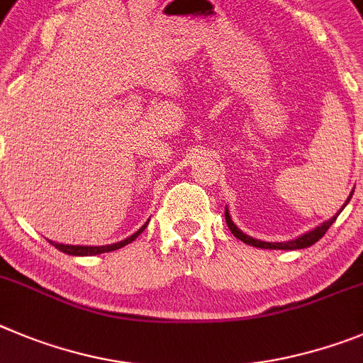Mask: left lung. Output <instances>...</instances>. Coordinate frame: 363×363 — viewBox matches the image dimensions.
Segmentation results:
<instances>
[{
    "label": "left lung",
    "mask_w": 363,
    "mask_h": 363,
    "mask_svg": "<svg viewBox=\"0 0 363 363\" xmlns=\"http://www.w3.org/2000/svg\"><path fill=\"white\" fill-rule=\"evenodd\" d=\"M351 195H349V199H351ZM349 199H347V201H345V204L342 206V210H344L345 206H347ZM340 211H338V213H336L335 217L329 218V220L322 222V224H320V226H316L315 230H311V231H308V233L300 235V237L295 238V240H287V242H264V240H259V238H253V237H250V235L242 233V231H240L237 226H235L233 220H231L230 211H228V208H226V224H228V228H230L231 233H233L235 237L240 238L242 242L250 244V246L262 247V250H303V247L313 246V244L318 242L320 238L324 237L325 231H328L329 228H331V224L336 220V217L340 215Z\"/></svg>",
    "instance_id": "obj_1"
}]
</instances>
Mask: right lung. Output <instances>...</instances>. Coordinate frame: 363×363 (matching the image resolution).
Wrapping results in <instances>:
<instances>
[{
    "label": "right lung",
    "instance_id": "right-lung-1",
    "mask_svg": "<svg viewBox=\"0 0 363 363\" xmlns=\"http://www.w3.org/2000/svg\"><path fill=\"white\" fill-rule=\"evenodd\" d=\"M146 226H148V222H146L145 226L139 228V230L135 231L133 235H130L128 238H125V240H121V242H116V244H108V246H68V244H57V242H52L54 244V247H57L60 251H63V253L67 255H76V257H88V255H99V253H108V251H116V250H121L123 246H126V244L133 242L139 235L143 233V231L146 230Z\"/></svg>",
    "mask_w": 363,
    "mask_h": 363
}]
</instances>
